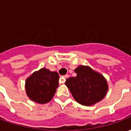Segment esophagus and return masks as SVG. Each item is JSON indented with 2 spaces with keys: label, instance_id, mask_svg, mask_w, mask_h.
Masks as SVG:
<instances>
[{
  "label": "esophagus",
  "instance_id": "1",
  "mask_svg": "<svg viewBox=\"0 0 131 131\" xmlns=\"http://www.w3.org/2000/svg\"><path fill=\"white\" fill-rule=\"evenodd\" d=\"M69 75H67V74H66L64 76H62V77H61V78H60V82H62V83H64L65 82L66 79H67Z\"/></svg>",
  "mask_w": 131,
  "mask_h": 131
}]
</instances>
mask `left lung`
Instances as JSON below:
<instances>
[{
	"label": "left lung",
	"instance_id": "left-lung-1",
	"mask_svg": "<svg viewBox=\"0 0 131 131\" xmlns=\"http://www.w3.org/2000/svg\"><path fill=\"white\" fill-rule=\"evenodd\" d=\"M74 71L77 77L67 79L65 85L75 100L85 106L101 101L108 91L105 78L88 66H79Z\"/></svg>",
	"mask_w": 131,
	"mask_h": 131
}]
</instances>
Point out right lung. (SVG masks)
Listing matches in <instances>:
<instances>
[{"instance_id": "add662e5", "label": "right lung", "mask_w": 131, "mask_h": 131, "mask_svg": "<svg viewBox=\"0 0 131 131\" xmlns=\"http://www.w3.org/2000/svg\"><path fill=\"white\" fill-rule=\"evenodd\" d=\"M58 85L57 72L42 68L27 78L25 88L30 100L39 104H46L52 99Z\"/></svg>"}]
</instances>
